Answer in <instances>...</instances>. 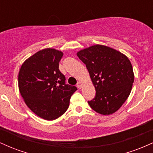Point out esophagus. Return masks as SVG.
<instances>
[{"label": "esophagus", "instance_id": "34e87169", "mask_svg": "<svg viewBox=\"0 0 153 153\" xmlns=\"http://www.w3.org/2000/svg\"><path fill=\"white\" fill-rule=\"evenodd\" d=\"M77 87H78L79 89L82 88V82H78V84H77Z\"/></svg>", "mask_w": 153, "mask_h": 153}]
</instances>
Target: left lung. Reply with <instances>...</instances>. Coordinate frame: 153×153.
I'll list each match as a JSON object with an SVG mask.
<instances>
[{"mask_svg": "<svg viewBox=\"0 0 153 153\" xmlns=\"http://www.w3.org/2000/svg\"><path fill=\"white\" fill-rule=\"evenodd\" d=\"M77 55L85 65L96 96L88 101L91 108L102 115L115 113L130 94L134 75L125 54L101 45L78 51Z\"/></svg>", "mask_w": 153, "mask_h": 153, "instance_id": "obj_1", "label": "left lung"}]
</instances>
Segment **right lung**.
<instances>
[{"label":"right lung","instance_id":"obj_1","mask_svg":"<svg viewBox=\"0 0 153 153\" xmlns=\"http://www.w3.org/2000/svg\"><path fill=\"white\" fill-rule=\"evenodd\" d=\"M63 52L53 48L39 50L26 59L19 73V89L26 106L40 118L52 121L68 108L77 88L65 84L59 70Z\"/></svg>","mask_w":153,"mask_h":153}]
</instances>
